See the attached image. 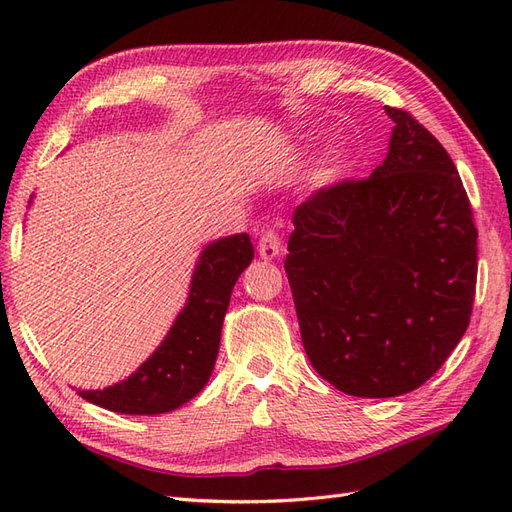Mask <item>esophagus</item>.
Segmentation results:
<instances>
[{"mask_svg": "<svg viewBox=\"0 0 512 512\" xmlns=\"http://www.w3.org/2000/svg\"><path fill=\"white\" fill-rule=\"evenodd\" d=\"M282 252V241L275 230H267L258 241V254L262 260H273Z\"/></svg>", "mask_w": 512, "mask_h": 512, "instance_id": "1", "label": "esophagus"}]
</instances>
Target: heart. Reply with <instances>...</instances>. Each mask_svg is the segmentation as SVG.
Listing matches in <instances>:
<instances>
[{
    "label": "heart",
    "instance_id": "b5f03b06",
    "mask_svg": "<svg viewBox=\"0 0 512 512\" xmlns=\"http://www.w3.org/2000/svg\"><path fill=\"white\" fill-rule=\"evenodd\" d=\"M346 168H348L346 158H344V156H335V158L329 162L327 170H324L322 175H324V179H327V181H333V179L342 177V175L346 173Z\"/></svg>",
    "mask_w": 512,
    "mask_h": 512
}]
</instances>
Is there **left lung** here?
I'll use <instances>...</instances> for the list:
<instances>
[{
    "label": "left lung",
    "instance_id": "8db88e82",
    "mask_svg": "<svg viewBox=\"0 0 512 512\" xmlns=\"http://www.w3.org/2000/svg\"><path fill=\"white\" fill-rule=\"evenodd\" d=\"M363 181L294 211L284 269L307 359L335 389L397 397L425 384L466 333L476 226L457 168L412 115Z\"/></svg>",
    "mask_w": 512,
    "mask_h": 512
}]
</instances>
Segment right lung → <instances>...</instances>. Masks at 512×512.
Wrapping results in <instances>:
<instances>
[{
  "label": "right lung",
  "mask_w": 512,
  "mask_h": 512,
  "mask_svg": "<svg viewBox=\"0 0 512 512\" xmlns=\"http://www.w3.org/2000/svg\"><path fill=\"white\" fill-rule=\"evenodd\" d=\"M252 258L254 245L247 232L205 245L192 273L188 301L162 344L126 380L79 395L119 414H164L188 404L211 378L232 288Z\"/></svg>",
  "instance_id": "right-lung-1"
}]
</instances>
